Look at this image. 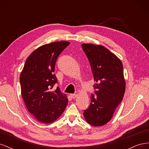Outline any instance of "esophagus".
I'll return each instance as SVG.
<instances>
[{"mask_svg":"<svg viewBox=\"0 0 149 149\" xmlns=\"http://www.w3.org/2000/svg\"><path fill=\"white\" fill-rule=\"evenodd\" d=\"M70 96H71V97L73 98V99H74V98H76V97H77V94H70Z\"/></svg>","mask_w":149,"mask_h":149,"instance_id":"1","label":"esophagus"}]
</instances>
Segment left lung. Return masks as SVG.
Listing matches in <instances>:
<instances>
[{"instance_id": "1", "label": "left lung", "mask_w": 149, "mask_h": 149, "mask_svg": "<svg viewBox=\"0 0 149 149\" xmlns=\"http://www.w3.org/2000/svg\"><path fill=\"white\" fill-rule=\"evenodd\" d=\"M81 47L91 65L96 94H92L90 106L83 115L88 124L102 126L110 121L123 99V65L118 56L100 45L83 43Z\"/></svg>"}]
</instances>
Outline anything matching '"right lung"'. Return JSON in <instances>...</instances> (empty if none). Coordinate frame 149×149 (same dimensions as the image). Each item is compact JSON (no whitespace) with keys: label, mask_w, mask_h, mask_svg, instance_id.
<instances>
[{"label":"right lung","mask_w":149,"mask_h":149,"mask_svg":"<svg viewBox=\"0 0 149 149\" xmlns=\"http://www.w3.org/2000/svg\"><path fill=\"white\" fill-rule=\"evenodd\" d=\"M70 43L55 42L38 47L26 59L21 72V93L25 104L42 123H52L59 118L68 102L59 87L55 91L52 89L57 83L54 74L56 60Z\"/></svg>","instance_id":"1"}]
</instances>
